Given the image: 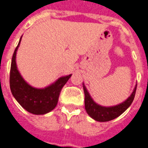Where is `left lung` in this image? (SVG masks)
Returning <instances> with one entry per match:
<instances>
[{"mask_svg": "<svg viewBox=\"0 0 148 148\" xmlns=\"http://www.w3.org/2000/svg\"><path fill=\"white\" fill-rule=\"evenodd\" d=\"M136 86H137V84L136 85L130 96L124 102L121 103L120 104L112 106H103L97 104V103L94 101V100L88 93V90L85 86L84 83H83V91H84L85 95L86 111L92 119L97 121L105 122L116 119L127 110L128 107L133 103L135 95H136Z\"/></svg>", "mask_w": 148, "mask_h": 148, "instance_id": "left-lung-1", "label": "left lung"}]
</instances>
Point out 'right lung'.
Listing matches in <instances>:
<instances>
[{
	"mask_svg": "<svg viewBox=\"0 0 148 148\" xmlns=\"http://www.w3.org/2000/svg\"><path fill=\"white\" fill-rule=\"evenodd\" d=\"M21 38L22 36L12 58L10 75V89L13 97L24 110L34 115H45L56 107L62 88L71 74L61 77L56 82L43 88H34L28 84L21 75L16 65V53Z\"/></svg>",
	"mask_w": 148,
	"mask_h": 148,
	"instance_id": "right-lung-1",
	"label": "right lung"
}]
</instances>
